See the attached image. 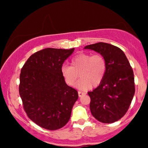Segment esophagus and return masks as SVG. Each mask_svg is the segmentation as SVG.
Instances as JSON below:
<instances>
[{
	"instance_id": "esophagus-1",
	"label": "esophagus",
	"mask_w": 148,
	"mask_h": 148,
	"mask_svg": "<svg viewBox=\"0 0 148 148\" xmlns=\"http://www.w3.org/2000/svg\"><path fill=\"white\" fill-rule=\"evenodd\" d=\"M78 94H79V97H82L83 95L85 94L84 92H80V91H79L78 92Z\"/></svg>"
}]
</instances>
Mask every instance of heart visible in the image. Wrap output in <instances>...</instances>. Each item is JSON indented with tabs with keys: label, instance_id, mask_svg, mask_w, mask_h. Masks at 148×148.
Wrapping results in <instances>:
<instances>
[{
	"label": "heart",
	"instance_id": "b5f03b06",
	"mask_svg": "<svg viewBox=\"0 0 148 148\" xmlns=\"http://www.w3.org/2000/svg\"><path fill=\"white\" fill-rule=\"evenodd\" d=\"M106 69V58L102 54L79 53L71 60V66L63 64L60 71L64 82L69 86H75L79 75L80 79L77 86L86 90L98 86L104 79Z\"/></svg>",
	"mask_w": 148,
	"mask_h": 148
}]
</instances>
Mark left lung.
<instances>
[{
	"label": "left lung",
	"instance_id": "left-lung-1",
	"mask_svg": "<svg viewBox=\"0 0 148 148\" xmlns=\"http://www.w3.org/2000/svg\"><path fill=\"white\" fill-rule=\"evenodd\" d=\"M106 58L107 69L102 83L88 94L93 116L103 123L116 122L128 110L135 94L134 75L123 51L112 44L98 42L85 47Z\"/></svg>",
	"mask_w": 148,
	"mask_h": 148
}]
</instances>
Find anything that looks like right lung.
<instances>
[{
  "label": "right lung",
  "mask_w": 148,
  "mask_h": 148,
  "mask_svg": "<svg viewBox=\"0 0 148 148\" xmlns=\"http://www.w3.org/2000/svg\"><path fill=\"white\" fill-rule=\"evenodd\" d=\"M75 48H48L30 56L22 67L19 86L24 110L42 128L57 130L69 121L77 91L62 77L61 67Z\"/></svg>",
  "instance_id": "add662e5"
}]
</instances>
